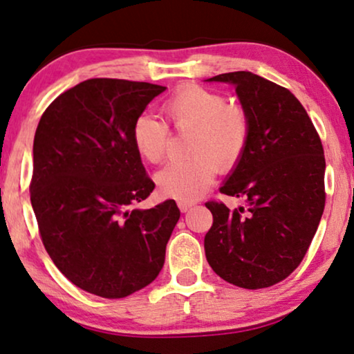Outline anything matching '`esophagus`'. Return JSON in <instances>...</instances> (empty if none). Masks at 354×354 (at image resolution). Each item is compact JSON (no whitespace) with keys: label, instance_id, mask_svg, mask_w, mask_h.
<instances>
[{"label":"esophagus","instance_id":"34e87169","mask_svg":"<svg viewBox=\"0 0 354 354\" xmlns=\"http://www.w3.org/2000/svg\"><path fill=\"white\" fill-rule=\"evenodd\" d=\"M192 205H194L192 202H178V207H180L181 212H187Z\"/></svg>","mask_w":354,"mask_h":354}]
</instances>
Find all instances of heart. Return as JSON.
Masks as SVG:
<instances>
[{"label":"heart","mask_w":354,"mask_h":354,"mask_svg":"<svg viewBox=\"0 0 354 354\" xmlns=\"http://www.w3.org/2000/svg\"><path fill=\"white\" fill-rule=\"evenodd\" d=\"M165 113L180 133H192L189 160L171 162L157 173L158 191L180 202H192L204 194L218 168L228 171L243 158L251 138V120L239 105H228L223 93L201 86L178 88L165 102ZM133 144L149 163H160L169 144L168 124L142 113L133 124Z\"/></svg>","instance_id":"1"}]
</instances>
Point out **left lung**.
I'll use <instances>...</instances> for the list:
<instances>
[{
	"label": "left lung",
	"instance_id": "1",
	"mask_svg": "<svg viewBox=\"0 0 354 354\" xmlns=\"http://www.w3.org/2000/svg\"><path fill=\"white\" fill-rule=\"evenodd\" d=\"M207 81L233 84L251 120L246 152L220 187L244 197L246 207L207 202L214 215L207 262L239 288H268L293 273L317 232L325 207L322 142L288 88L248 71Z\"/></svg>",
	"mask_w": 354,
	"mask_h": 354
}]
</instances>
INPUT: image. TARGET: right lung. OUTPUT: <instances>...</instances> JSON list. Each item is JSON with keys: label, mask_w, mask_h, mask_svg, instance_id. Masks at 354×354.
Listing matches in <instances>:
<instances>
[{"label": "right lung", "mask_w": 354, "mask_h": 354, "mask_svg": "<svg viewBox=\"0 0 354 354\" xmlns=\"http://www.w3.org/2000/svg\"><path fill=\"white\" fill-rule=\"evenodd\" d=\"M163 86L88 79L56 97L34 138L30 202L41 243L75 286L124 298L157 279L180 220L174 201L134 209L153 181L133 124Z\"/></svg>", "instance_id": "1"}]
</instances>
